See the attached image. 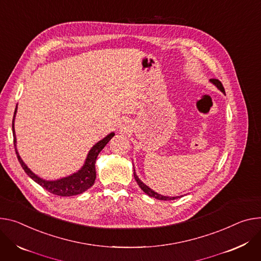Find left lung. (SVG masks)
Instances as JSON below:
<instances>
[{
    "instance_id": "obj_1",
    "label": "left lung",
    "mask_w": 261,
    "mask_h": 261,
    "mask_svg": "<svg viewBox=\"0 0 261 261\" xmlns=\"http://www.w3.org/2000/svg\"><path fill=\"white\" fill-rule=\"evenodd\" d=\"M210 82L212 83V84H215L223 93H225V89H224V86H223V84H222V82L220 81V80H218V79H210ZM134 178H135V180H136V182H137V184L139 185V187L143 189V192L144 193H146L148 196H150V197H152V198H155V199H157V200H162V201H170V200H176V199H178V198H180V197H167V196H162V195H160V194H157V193H155L153 189H151L149 186H147L144 182H141L140 180H139V178L137 177V175H136V173H135V170H134ZM182 197V196H181Z\"/></svg>"
}]
</instances>
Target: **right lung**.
I'll return each instance as SVG.
<instances>
[{
    "mask_svg": "<svg viewBox=\"0 0 261 261\" xmlns=\"http://www.w3.org/2000/svg\"><path fill=\"white\" fill-rule=\"evenodd\" d=\"M17 108V106H16ZM16 108L14 111L13 115V120H12V132H13V144H14V149L15 153L17 156V159L21 165V168L23 171L26 172V174L34 180L37 184H39L41 187H43L46 191L50 192L51 194H54L56 196L60 197H70V196H76L84 193L87 191L88 188H90L94 180H96V160L99 155V153L104 149V147L109 143V140L114 136V133L108 134L106 137L101 139L100 141L94 145L90 151L88 152V155L86 157L85 163L83 164V167L77 172L74 173L73 175L54 180V181H48L41 179L37 175H35L28 167L25 164V162L22 161L20 158L17 149H16V137H15V131H14V117L16 114Z\"/></svg>",
    "mask_w": 261,
    "mask_h": 261,
    "instance_id": "add662e5",
    "label": "right lung"
}]
</instances>
